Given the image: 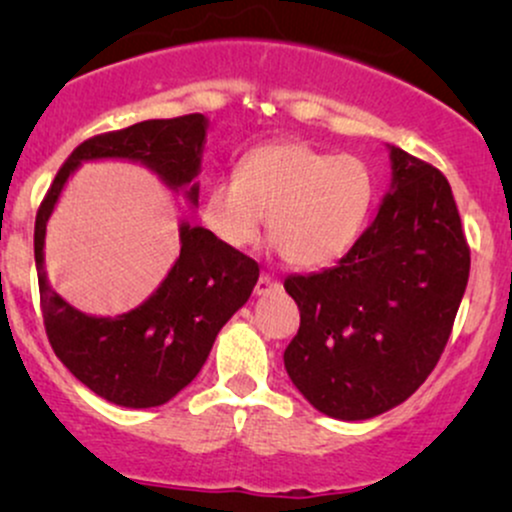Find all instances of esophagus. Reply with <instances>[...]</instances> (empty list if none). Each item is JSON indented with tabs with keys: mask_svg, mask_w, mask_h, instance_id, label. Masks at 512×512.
<instances>
[{
	"mask_svg": "<svg viewBox=\"0 0 512 512\" xmlns=\"http://www.w3.org/2000/svg\"><path fill=\"white\" fill-rule=\"evenodd\" d=\"M274 289H279V281L274 279L272 274H260V279H257V284H255V293L257 296H264V293H269V291H274Z\"/></svg>",
	"mask_w": 512,
	"mask_h": 512,
	"instance_id": "obj_1",
	"label": "esophagus"
}]
</instances>
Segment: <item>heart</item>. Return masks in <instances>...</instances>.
<instances>
[{
	"instance_id": "b5f03b06",
	"label": "heart",
	"mask_w": 512,
	"mask_h": 512,
	"mask_svg": "<svg viewBox=\"0 0 512 512\" xmlns=\"http://www.w3.org/2000/svg\"><path fill=\"white\" fill-rule=\"evenodd\" d=\"M373 204L361 158L296 142L264 144L243 156L238 178L211 182L202 219L231 248H250L269 216V240L293 267L337 262L356 243Z\"/></svg>"
}]
</instances>
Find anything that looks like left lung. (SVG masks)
<instances>
[{"label":"left lung","mask_w":512,"mask_h":512,"mask_svg":"<svg viewBox=\"0 0 512 512\" xmlns=\"http://www.w3.org/2000/svg\"><path fill=\"white\" fill-rule=\"evenodd\" d=\"M390 158V192L351 250L325 272L284 281L301 310L286 373L332 419H373L414 395L467 289L469 245L450 182L397 146Z\"/></svg>","instance_id":"1"}]
</instances>
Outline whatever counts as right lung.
Masks as SVG:
<instances>
[{"label": "right lung", "mask_w": 512, "mask_h": 512, "mask_svg": "<svg viewBox=\"0 0 512 512\" xmlns=\"http://www.w3.org/2000/svg\"><path fill=\"white\" fill-rule=\"evenodd\" d=\"M204 137L207 120L199 113L96 134L57 170L35 216L40 308L52 351L88 390L120 407H158L190 385L216 334L250 298L260 267L207 228L182 223L180 257L154 296L129 313L91 317L50 289L43 272L45 223L69 175L93 158L144 163L173 190L190 185L187 197L197 204Z\"/></svg>", "instance_id": "1"}]
</instances>
